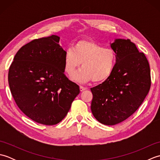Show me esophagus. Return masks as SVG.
Listing matches in <instances>:
<instances>
[{
  "instance_id": "1",
  "label": "esophagus",
  "mask_w": 160,
  "mask_h": 160,
  "mask_svg": "<svg viewBox=\"0 0 160 160\" xmlns=\"http://www.w3.org/2000/svg\"><path fill=\"white\" fill-rule=\"evenodd\" d=\"M87 87H82V86L80 87V91H85V90H87Z\"/></svg>"
}]
</instances>
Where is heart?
<instances>
[{
	"label": "heart",
	"instance_id": "1",
	"mask_svg": "<svg viewBox=\"0 0 160 160\" xmlns=\"http://www.w3.org/2000/svg\"><path fill=\"white\" fill-rule=\"evenodd\" d=\"M116 60V53L113 49L104 47L93 40H82L64 53L63 68L65 73L71 76L81 63L82 68L74 75V80L80 83L91 80L101 82L113 73Z\"/></svg>",
	"mask_w": 160,
	"mask_h": 160
}]
</instances>
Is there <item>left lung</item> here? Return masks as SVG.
I'll use <instances>...</instances> for the list:
<instances>
[{
	"mask_svg": "<svg viewBox=\"0 0 160 160\" xmlns=\"http://www.w3.org/2000/svg\"><path fill=\"white\" fill-rule=\"evenodd\" d=\"M117 60L111 76L91 88V109L100 123L115 125L133 114L143 102L151 87V71L144 53L133 42L115 39L111 44Z\"/></svg>",
	"mask_w": 160,
	"mask_h": 160,
	"instance_id": "8db88e82",
	"label": "left lung"
}]
</instances>
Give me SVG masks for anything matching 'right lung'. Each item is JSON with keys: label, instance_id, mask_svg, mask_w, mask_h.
<instances>
[{"label": "right lung", "instance_id": "1", "mask_svg": "<svg viewBox=\"0 0 160 160\" xmlns=\"http://www.w3.org/2000/svg\"><path fill=\"white\" fill-rule=\"evenodd\" d=\"M60 37L33 40L16 53L9 67L8 82L17 106L38 123L62 121L80 93L79 86L64 73L65 53Z\"/></svg>", "mask_w": 160, "mask_h": 160}]
</instances>
